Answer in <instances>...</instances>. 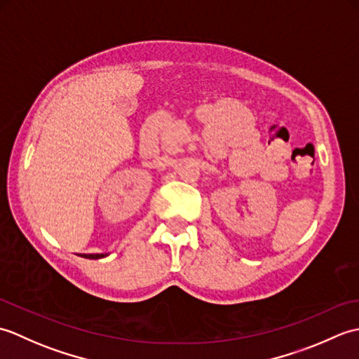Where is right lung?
<instances>
[{
  "label": "right lung",
  "instance_id": "right-lung-1",
  "mask_svg": "<svg viewBox=\"0 0 359 359\" xmlns=\"http://www.w3.org/2000/svg\"><path fill=\"white\" fill-rule=\"evenodd\" d=\"M85 257H88V259H98V257H103L104 255H83Z\"/></svg>",
  "mask_w": 359,
  "mask_h": 359
}]
</instances>
